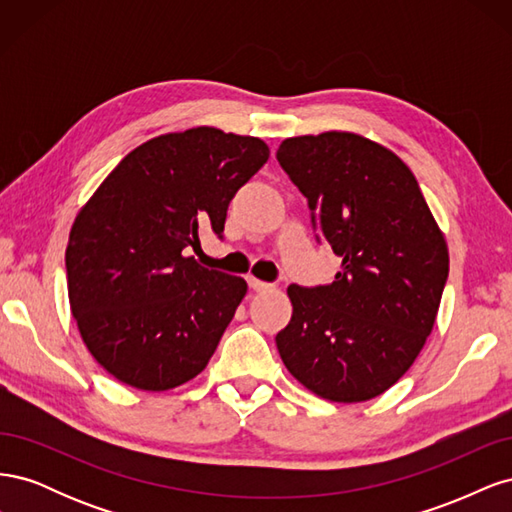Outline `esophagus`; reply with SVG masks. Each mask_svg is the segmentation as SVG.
Listing matches in <instances>:
<instances>
[{"instance_id":"obj_1","label":"esophagus","mask_w":512,"mask_h":512,"mask_svg":"<svg viewBox=\"0 0 512 512\" xmlns=\"http://www.w3.org/2000/svg\"><path fill=\"white\" fill-rule=\"evenodd\" d=\"M247 284H250V288H252V290H256V292H265V290H271V284L262 282V280H256L254 275L247 277Z\"/></svg>"}]
</instances>
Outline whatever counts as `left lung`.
Wrapping results in <instances>:
<instances>
[{
  "instance_id": "1",
  "label": "left lung",
  "mask_w": 512,
  "mask_h": 512,
  "mask_svg": "<svg viewBox=\"0 0 512 512\" xmlns=\"http://www.w3.org/2000/svg\"><path fill=\"white\" fill-rule=\"evenodd\" d=\"M277 162L342 258L329 286H288L292 318L275 337L307 391L359 404L389 391L423 350L448 277V247L412 170L354 132L292 136Z\"/></svg>"
}]
</instances>
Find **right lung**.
I'll list each match as a JSON object with an SVG mask.
<instances>
[{
    "label": "right lung",
    "instance_id": "obj_1",
    "mask_svg": "<svg viewBox=\"0 0 512 512\" xmlns=\"http://www.w3.org/2000/svg\"><path fill=\"white\" fill-rule=\"evenodd\" d=\"M269 160L256 136L200 126L130 151L81 207L66 247L68 299L91 356L119 382L168 391L196 378L243 301V277L200 267L232 196Z\"/></svg>",
    "mask_w": 512,
    "mask_h": 512
}]
</instances>
